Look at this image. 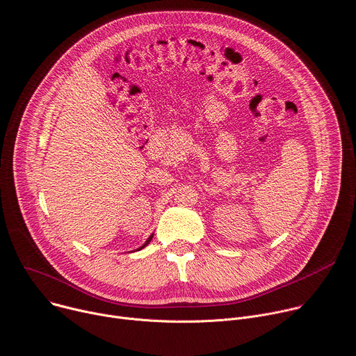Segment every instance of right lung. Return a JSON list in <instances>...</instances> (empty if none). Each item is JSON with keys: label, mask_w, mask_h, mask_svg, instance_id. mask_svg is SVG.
Returning <instances> with one entry per match:
<instances>
[{"label": "right lung", "mask_w": 356, "mask_h": 356, "mask_svg": "<svg viewBox=\"0 0 356 356\" xmlns=\"http://www.w3.org/2000/svg\"><path fill=\"white\" fill-rule=\"evenodd\" d=\"M152 238H153V234H152V236H150V237H149V238H147V240H146V243H145V244H143V245H142V247H139V248H138V250H142V248H145V247H146V245H147V244H149V243H150V240H152Z\"/></svg>", "instance_id": "right-lung-1"}]
</instances>
